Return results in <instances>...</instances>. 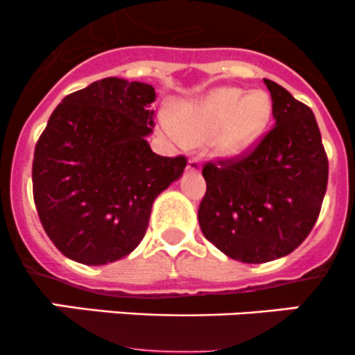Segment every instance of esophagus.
<instances>
[{"mask_svg":"<svg viewBox=\"0 0 355 355\" xmlns=\"http://www.w3.org/2000/svg\"><path fill=\"white\" fill-rule=\"evenodd\" d=\"M187 170L189 171H199L200 170V161L198 159V157H192V159H189Z\"/></svg>","mask_w":355,"mask_h":355,"instance_id":"1","label":"esophagus"}]
</instances>
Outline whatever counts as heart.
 Wrapping results in <instances>:
<instances>
[{
    "mask_svg": "<svg viewBox=\"0 0 355 355\" xmlns=\"http://www.w3.org/2000/svg\"><path fill=\"white\" fill-rule=\"evenodd\" d=\"M159 125L178 144L213 139L218 155L235 157L245 153L266 128L271 118V99L264 91L216 87L198 98L180 101L161 111Z\"/></svg>",
    "mask_w": 355,
    "mask_h": 355,
    "instance_id": "1",
    "label": "heart"
}]
</instances>
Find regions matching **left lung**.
I'll use <instances>...</instances> for the list:
<instances>
[{"mask_svg": "<svg viewBox=\"0 0 355 355\" xmlns=\"http://www.w3.org/2000/svg\"><path fill=\"white\" fill-rule=\"evenodd\" d=\"M275 127L244 159L206 164L198 220L204 237L242 263H268L306 241L320 214L328 159L311 108L264 78Z\"/></svg>", "mask_w": 355, "mask_h": 355, "instance_id": "left-lung-1", "label": "left lung"}]
</instances>
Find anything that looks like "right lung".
<instances>
[{
  "label": "right lung",
  "mask_w": 355,
  "mask_h": 355,
  "mask_svg": "<svg viewBox=\"0 0 355 355\" xmlns=\"http://www.w3.org/2000/svg\"><path fill=\"white\" fill-rule=\"evenodd\" d=\"M155 87L108 77L62 99L32 163L34 202L68 259L103 266L144 239L153 202L184 173V156L153 153Z\"/></svg>",
  "instance_id": "add662e5"
}]
</instances>
